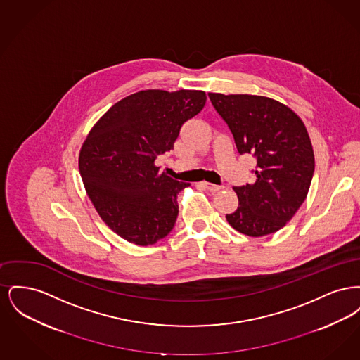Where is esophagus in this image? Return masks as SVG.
<instances>
[{
  "mask_svg": "<svg viewBox=\"0 0 360 360\" xmlns=\"http://www.w3.org/2000/svg\"><path fill=\"white\" fill-rule=\"evenodd\" d=\"M204 184V186H205L209 191H219V190H221L223 186H219V185H214V184H210V182H202Z\"/></svg>",
  "mask_w": 360,
  "mask_h": 360,
  "instance_id": "1",
  "label": "esophagus"
}]
</instances>
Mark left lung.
I'll return each mask as SVG.
<instances>
[{"label":"left lung","instance_id":"left-lung-1","mask_svg":"<svg viewBox=\"0 0 360 360\" xmlns=\"http://www.w3.org/2000/svg\"><path fill=\"white\" fill-rule=\"evenodd\" d=\"M232 132L240 155L257 159L255 181L235 186L239 206L226 221L240 233L259 238L290 221L308 195L314 172L311 141L289 106L251 94L209 93Z\"/></svg>","mask_w":360,"mask_h":360}]
</instances>
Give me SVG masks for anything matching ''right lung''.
<instances>
[{
	"label": "right lung",
	"mask_w": 360,
	"mask_h": 360,
	"mask_svg": "<svg viewBox=\"0 0 360 360\" xmlns=\"http://www.w3.org/2000/svg\"><path fill=\"white\" fill-rule=\"evenodd\" d=\"M206 103L201 90H141L115 103L86 137L79 172L103 223L120 238L150 245L172 232L176 195L190 184L155 166L181 127Z\"/></svg>",
	"instance_id": "obj_1"
}]
</instances>
